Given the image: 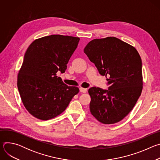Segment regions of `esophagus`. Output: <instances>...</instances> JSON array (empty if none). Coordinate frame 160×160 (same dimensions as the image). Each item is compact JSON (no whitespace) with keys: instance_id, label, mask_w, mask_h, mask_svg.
Returning a JSON list of instances; mask_svg holds the SVG:
<instances>
[{"instance_id":"obj_1","label":"esophagus","mask_w":160,"mask_h":160,"mask_svg":"<svg viewBox=\"0 0 160 160\" xmlns=\"http://www.w3.org/2000/svg\"><path fill=\"white\" fill-rule=\"evenodd\" d=\"M87 88H84L82 87L80 88V92L82 93H85V92H87Z\"/></svg>"}]
</instances>
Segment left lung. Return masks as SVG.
<instances>
[{"instance_id": "obj_1", "label": "left lung", "mask_w": 160, "mask_h": 160, "mask_svg": "<svg viewBox=\"0 0 160 160\" xmlns=\"http://www.w3.org/2000/svg\"><path fill=\"white\" fill-rule=\"evenodd\" d=\"M83 51L99 73L108 77V90L96 87L88 89L91 114L104 124L119 122L132 111L142 92V61L139 52L115 37L91 40Z\"/></svg>"}]
</instances>
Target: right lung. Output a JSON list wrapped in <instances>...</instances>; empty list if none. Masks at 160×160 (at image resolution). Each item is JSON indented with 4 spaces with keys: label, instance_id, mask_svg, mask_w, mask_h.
Listing matches in <instances>:
<instances>
[{
    "label": "right lung",
    "instance_id": "1",
    "mask_svg": "<svg viewBox=\"0 0 160 160\" xmlns=\"http://www.w3.org/2000/svg\"><path fill=\"white\" fill-rule=\"evenodd\" d=\"M80 38L52 35L35 40L28 48L18 75L22 104L34 117L48 120L62 113L79 92L58 77L63 73Z\"/></svg>",
    "mask_w": 160,
    "mask_h": 160
}]
</instances>
